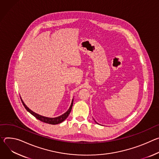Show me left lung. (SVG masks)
I'll return each mask as SVG.
<instances>
[{
    "instance_id": "obj_1",
    "label": "left lung",
    "mask_w": 159,
    "mask_h": 159,
    "mask_svg": "<svg viewBox=\"0 0 159 159\" xmlns=\"http://www.w3.org/2000/svg\"><path fill=\"white\" fill-rule=\"evenodd\" d=\"M95 122H96V121H95Z\"/></svg>"
}]
</instances>
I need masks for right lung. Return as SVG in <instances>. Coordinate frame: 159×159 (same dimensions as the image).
Segmentation results:
<instances>
[{
    "instance_id": "1",
    "label": "right lung",
    "mask_w": 159,
    "mask_h": 159,
    "mask_svg": "<svg viewBox=\"0 0 159 159\" xmlns=\"http://www.w3.org/2000/svg\"><path fill=\"white\" fill-rule=\"evenodd\" d=\"M21 102H22V103H23V104L24 105V107L27 110V111H28L31 115H33L34 117H35L37 119H38L39 120H41V121H42L43 122L47 123V124H50V125H57V124H59V123H61L62 122H63L68 117V116L69 115L70 111H71V109H72V107H73V99L69 109L65 113H64L61 116H59L56 117H45V116H41V115H40V114H39L37 113H35L34 112L32 111L31 109H30L26 106V105H25V103H24V102L22 100L21 97Z\"/></svg>"
}]
</instances>
